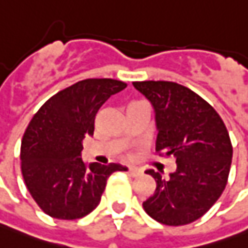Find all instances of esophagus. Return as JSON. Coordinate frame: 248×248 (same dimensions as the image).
Masks as SVG:
<instances>
[{"instance_id":"obj_1","label":"esophagus","mask_w":248,"mask_h":248,"mask_svg":"<svg viewBox=\"0 0 248 248\" xmlns=\"http://www.w3.org/2000/svg\"><path fill=\"white\" fill-rule=\"evenodd\" d=\"M128 174L131 176H139L140 174H142V171H140L139 168H137V167H129Z\"/></svg>"}]
</instances>
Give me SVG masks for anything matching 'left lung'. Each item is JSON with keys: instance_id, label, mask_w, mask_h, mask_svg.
<instances>
[{"instance_id": "obj_1", "label": "left lung", "mask_w": 248, "mask_h": 248, "mask_svg": "<svg viewBox=\"0 0 248 248\" xmlns=\"http://www.w3.org/2000/svg\"><path fill=\"white\" fill-rule=\"evenodd\" d=\"M150 102L157 128L156 150L174 156L176 170L156 181L143 210L157 222L186 225L204 215L222 195L233 149L219 114L203 98L171 81L132 82Z\"/></svg>"}]
</instances>
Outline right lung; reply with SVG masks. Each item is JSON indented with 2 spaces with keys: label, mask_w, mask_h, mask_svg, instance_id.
I'll use <instances>...</instances> for the list:
<instances>
[{
  "label": "right lung",
  "mask_w": 248,
  "mask_h": 248,
  "mask_svg": "<svg viewBox=\"0 0 248 248\" xmlns=\"http://www.w3.org/2000/svg\"><path fill=\"white\" fill-rule=\"evenodd\" d=\"M127 84L111 78H88L58 92L35 113L24 132L20 160L24 184L45 214L77 219L93 211L114 171L81 158L82 139L93 135L95 116L111 95Z\"/></svg>",
  "instance_id": "right-lung-1"
}]
</instances>
